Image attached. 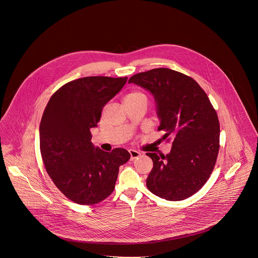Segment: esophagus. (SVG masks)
<instances>
[{
  "label": "esophagus",
  "mask_w": 258,
  "mask_h": 258,
  "mask_svg": "<svg viewBox=\"0 0 258 258\" xmlns=\"http://www.w3.org/2000/svg\"><path fill=\"white\" fill-rule=\"evenodd\" d=\"M128 152H130V154H131V160L133 161V160H135L136 158H138V157L141 156V153L139 151H137V150H134V149H130L128 150Z\"/></svg>",
  "instance_id": "obj_1"
}]
</instances>
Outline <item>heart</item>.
<instances>
[{"mask_svg": "<svg viewBox=\"0 0 258 258\" xmlns=\"http://www.w3.org/2000/svg\"><path fill=\"white\" fill-rule=\"evenodd\" d=\"M140 99H147L146 94L139 91H133L125 95V102H135Z\"/></svg>", "mask_w": 258, "mask_h": 258, "instance_id": "b5f03b06", "label": "heart"}]
</instances>
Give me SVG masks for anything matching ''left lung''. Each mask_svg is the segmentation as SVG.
I'll list each match as a JSON object with an SVG mask.
<instances>
[{
    "label": "left lung",
    "mask_w": 258,
    "mask_h": 258,
    "mask_svg": "<svg viewBox=\"0 0 258 258\" xmlns=\"http://www.w3.org/2000/svg\"><path fill=\"white\" fill-rule=\"evenodd\" d=\"M128 83L154 95L158 131L164 139L174 138L169 154L147 153L153 162L149 191L174 202L194 195L210 178L219 154V117L207 94L195 79L168 68L136 74Z\"/></svg>",
    "instance_id": "1"
}]
</instances>
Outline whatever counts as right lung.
I'll list each match as a JSON object with an SVG mask.
<instances>
[{"label":"right lung","instance_id":"obj_1","mask_svg":"<svg viewBox=\"0 0 258 258\" xmlns=\"http://www.w3.org/2000/svg\"><path fill=\"white\" fill-rule=\"evenodd\" d=\"M127 78L87 77L60 87L48 101L39 125V149L48 175L66 198L94 205L114 190L120 165L131 154L94 148L91 128Z\"/></svg>","mask_w":258,"mask_h":258}]
</instances>
